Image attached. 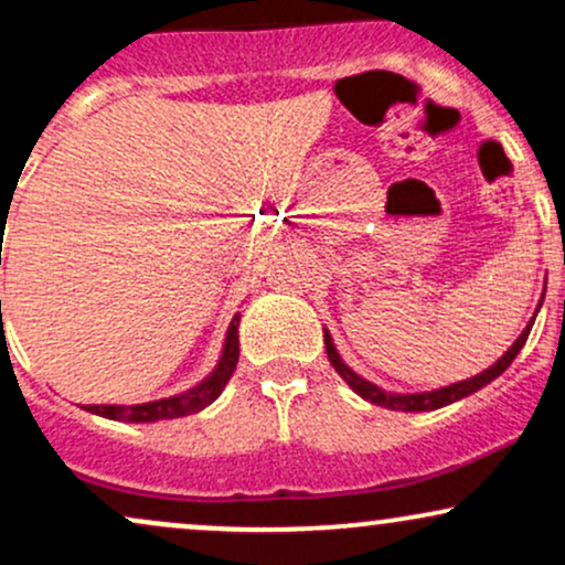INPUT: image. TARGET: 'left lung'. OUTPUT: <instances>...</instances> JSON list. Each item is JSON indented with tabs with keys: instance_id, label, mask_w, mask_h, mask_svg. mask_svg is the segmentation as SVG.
<instances>
[{
	"instance_id": "8db88e82",
	"label": "left lung",
	"mask_w": 565,
	"mask_h": 565,
	"mask_svg": "<svg viewBox=\"0 0 565 565\" xmlns=\"http://www.w3.org/2000/svg\"><path fill=\"white\" fill-rule=\"evenodd\" d=\"M531 327H534V319H531L529 327L523 329V334L518 337L515 342H512V348L508 350V353H504L502 359H499L494 366L486 369V372L476 374V377H470V380H465V382H457V385L440 387V391H430V393H412V395L385 393V391H382V387L372 385V382L361 380L359 374L353 372V369H348L345 364H342V359H340V355H337V350H334L332 337L323 334V342H327V355H329V361H332V366L337 369V374H340V377L345 380L348 385L353 387V391L361 395V398L372 401V404H377V406L393 408V412H433V408H440V406H446V404H454V401H459V398H465V395H470V393L481 391L483 385H489L491 380H497L499 374H502L504 369H508V366L512 364V359H515V355L521 353V348L526 345Z\"/></svg>"
}]
</instances>
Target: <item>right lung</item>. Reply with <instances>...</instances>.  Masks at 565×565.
Instances as JSON below:
<instances>
[{"label":"right lung","mask_w":565,"mask_h":565,"mask_svg":"<svg viewBox=\"0 0 565 565\" xmlns=\"http://www.w3.org/2000/svg\"><path fill=\"white\" fill-rule=\"evenodd\" d=\"M2 265V257H0ZM2 310V300H0ZM238 364V316L231 321L228 337H225L223 359L215 372L210 374L201 385L193 387L183 395H174V398L164 401H151V404H132V406H114V404H93L87 406V412L100 414L106 419H119V423H157V419H174V417H188V414H196L204 406H210L212 401L223 393L225 382L231 380V374L236 372Z\"/></svg>","instance_id":"1"}]
</instances>
